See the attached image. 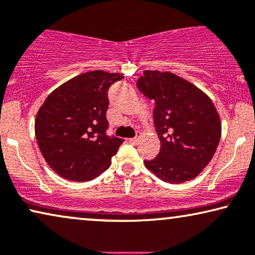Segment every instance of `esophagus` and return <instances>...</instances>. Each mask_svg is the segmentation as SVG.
Instances as JSON below:
<instances>
[{"mask_svg":"<svg viewBox=\"0 0 255 255\" xmlns=\"http://www.w3.org/2000/svg\"><path fill=\"white\" fill-rule=\"evenodd\" d=\"M128 141H129V143H131V144H137L138 141H139V138H138V136H135V137L129 138Z\"/></svg>","mask_w":255,"mask_h":255,"instance_id":"1","label":"esophagus"}]
</instances>
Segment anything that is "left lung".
I'll return each instance as SVG.
<instances>
[{"label":"left lung","mask_w":255,"mask_h":255,"mask_svg":"<svg viewBox=\"0 0 255 255\" xmlns=\"http://www.w3.org/2000/svg\"><path fill=\"white\" fill-rule=\"evenodd\" d=\"M138 90L155 102L153 124L160 151L144 160L148 170L170 184L199 175L215 155L221 139V120L206 93L172 73L145 70Z\"/></svg>","instance_id":"8db88e82"}]
</instances>
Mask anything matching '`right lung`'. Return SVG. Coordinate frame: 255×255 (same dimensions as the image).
<instances>
[{
	"label": "right lung",
	"mask_w": 255,
	"mask_h": 255,
	"mask_svg": "<svg viewBox=\"0 0 255 255\" xmlns=\"http://www.w3.org/2000/svg\"><path fill=\"white\" fill-rule=\"evenodd\" d=\"M123 78L103 70L78 75L55 89L39 109L34 125L39 149L62 178L88 181L109 168L124 139L106 134L107 92Z\"/></svg>",
	"instance_id": "add662e5"
}]
</instances>
